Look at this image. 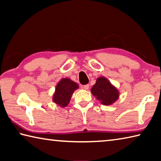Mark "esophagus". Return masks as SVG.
Returning <instances> with one entry per match:
<instances>
[{"instance_id": "esophagus-1", "label": "esophagus", "mask_w": 161, "mask_h": 161, "mask_svg": "<svg viewBox=\"0 0 161 161\" xmlns=\"http://www.w3.org/2000/svg\"><path fill=\"white\" fill-rule=\"evenodd\" d=\"M89 88V84H86V85L81 86V89H85V90H87V89H88Z\"/></svg>"}]
</instances>
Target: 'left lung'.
<instances>
[{"instance_id": "1", "label": "left lung", "mask_w": 161, "mask_h": 161, "mask_svg": "<svg viewBox=\"0 0 161 161\" xmlns=\"http://www.w3.org/2000/svg\"><path fill=\"white\" fill-rule=\"evenodd\" d=\"M92 94L103 105H111L119 99V92L107 78L100 77L91 89Z\"/></svg>"}]
</instances>
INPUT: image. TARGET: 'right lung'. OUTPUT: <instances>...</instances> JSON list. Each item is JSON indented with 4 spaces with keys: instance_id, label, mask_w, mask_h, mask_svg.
Masks as SVG:
<instances>
[{
    "instance_id": "1",
    "label": "right lung",
    "mask_w": 161,
    "mask_h": 161,
    "mask_svg": "<svg viewBox=\"0 0 161 161\" xmlns=\"http://www.w3.org/2000/svg\"><path fill=\"white\" fill-rule=\"evenodd\" d=\"M77 89H79L77 83L69 78H62L56 86L53 96V102L62 108L67 107L73 93Z\"/></svg>"
}]
</instances>
